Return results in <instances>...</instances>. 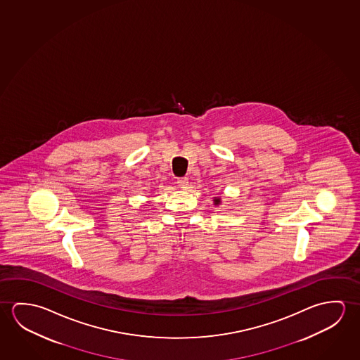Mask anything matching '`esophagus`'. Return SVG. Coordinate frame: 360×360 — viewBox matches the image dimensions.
Segmentation results:
<instances>
[{
    "instance_id": "34e87169",
    "label": "esophagus",
    "mask_w": 360,
    "mask_h": 360,
    "mask_svg": "<svg viewBox=\"0 0 360 360\" xmlns=\"http://www.w3.org/2000/svg\"><path fill=\"white\" fill-rule=\"evenodd\" d=\"M177 185H179V188H186L188 185V177H181V179H177Z\"/></svg>"
}]
</instances>
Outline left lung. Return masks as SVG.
<instances>
[{"mask_svg": "<svg viewBox=\"0 0 360 360\" xmlns=\"http://www.w3.org/2000/svg\"><path fill=\"white\" fill-rule=\"evenodd\" d=\"M219 204H220V199L215 198V199H214V205H219Z\"/></svg>", "mask_w": 360, "mask_h": 360, "instance_id": "left-lung-1", "label": "left lung"}]
</instances>
